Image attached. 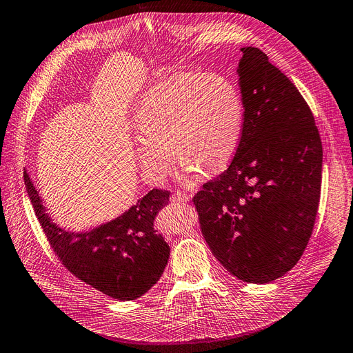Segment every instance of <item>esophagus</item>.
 I'll return each instance as SVG.
<instances>
[{
  "mask_svg": "<svg viewBox=\"0 0 353 353\" xmlns=\"http://www.w3.org/2000/svg\"><path fill=\"white\" fill-rule=\"evenodd\" d=\"M192 196H193V194H190V193H185V192H177V193H174V194L172 196V200H173V201H176V203H177V201H179V203H180V201H183V203H184V201H189V200L192 199Z\"/></svg>",
  "mask_w": 353,
  "mask_h": 353,
  "instance_id": "34e87169",
  "label": "esophagus"
}]
</instances>
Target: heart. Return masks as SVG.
<instances>
[{
    "label": "heart",
    "instance_id": "obj_1",
    "mask_svg": "<svg viewBox=\"0 0 353 353\" xmlns=\"http://www.w3.org/2000/svg\"><path fill=\"white\" fill-rule=\"evenodd\" d=\"M240 90L221 75L176 72L150 88L139 101L134 153L146 179L164 180L174 153L183 173L223 169L236 154L244 129Z\"/></svg>",
    "mask_w": 353,
    "mask_h": 353
}]
</instances>
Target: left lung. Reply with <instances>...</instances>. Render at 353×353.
Returning <instances> with one entry per match:
<instances>
[{
	"mask_svg": "<svg viewBox=\"0 0 353 353\" xmlns=\"http://www.w3.org/2000/svg\"><path fill=\"white\" fill-rule=\"evenodd\" d=\"M244 129L228 169L193 201L203 237L220 264L250 284L287 274L315 224L322 142L295 85L258 48H241Z\"/></svg>",
	"mask_w": 353,
	"mask_h": 353,
	"instance_id": "obj_1",
	"label": "left lung"
}]
</instances>
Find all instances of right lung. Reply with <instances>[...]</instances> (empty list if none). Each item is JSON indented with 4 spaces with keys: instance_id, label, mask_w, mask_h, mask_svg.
Returning <instances> with one entry per match:
<instances>
[{
    "instance_id": "1",
    "label": "right lung",
    "mask_w": 353,
    "mask_h": 353,
    "mask_svg": "<svg viewBox=\"0 0 353 353\" xmlns=\"http://www.w3.org/2000/svg\"><path fill=\"white\" fill-rule=\"evenodd\" d=\"M23 180L46 239L77 278L117 301L142 296L160 279L170 247L156 232L154 219L169 204L170 192L153 189L114 220L69 231L52 220L27 172Z\"/></svg>"
}]
</instances>
